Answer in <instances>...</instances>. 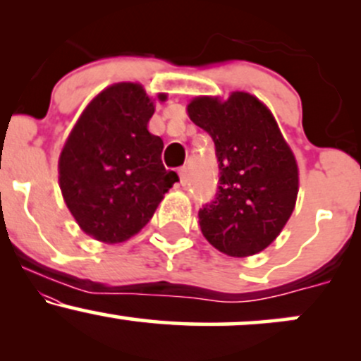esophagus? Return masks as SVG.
Wrapping results in <instances>:
<instances>
[{
  "label": "esophagus",
  "mask_w": 361,
  "mask_h": 361,
  "mask_svg": "<svg viewBox=\"0 0 361 361\" xmlns=\"http://www.w3.org/2000/svg\"><path fill=\"white\" fill-rule=\"evenodd\" d=\"M178 175H180V183L186 186L188 185V180H190V173H188V168H180L178 169Z\"/></svg>",
  "instance_id": "34e87169"
}]
</instances>
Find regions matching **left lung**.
Masks as SVG:
<instances>
[{
  "instance_id": "8db88e82",
  "label": "left lung",
  "mask_w": 361,
  "mask_h": 361,
  "mask_svg": "<svg viewBox=\"0 0 361 361\" xmlns=\"http://www.w3.org/2000/svg\"><path fill=\"white\" fill-rule=\"evenodd\" d=\"M188 115L210 134L219 163L214 200L198 210L202 234L235 258L256 255L281 233L295 207L299 169L270 110L250 93L200 97Z\"/></svg>"
}]
</instances>
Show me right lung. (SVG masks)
Wrapping results in <instances>:
<instances>
[{
	"label": "right lung",
	"instance_id": "add662e5",
	"mask_svg": "<svg viewBox=\"0 0 361 361\" xmlns=\"http://www.w3.org/2000/svg\"><path fill=\"white\" fill-rule=\"evenodd\" d=\"M152 114L142 86L118 82L86 106L62 149V197L97 241L123 243L137 234L180 181L163 166V140L147 130Z\"/></svg>",
	"mask_w": 361,
	"mask_h": 361
}]
</instances>
